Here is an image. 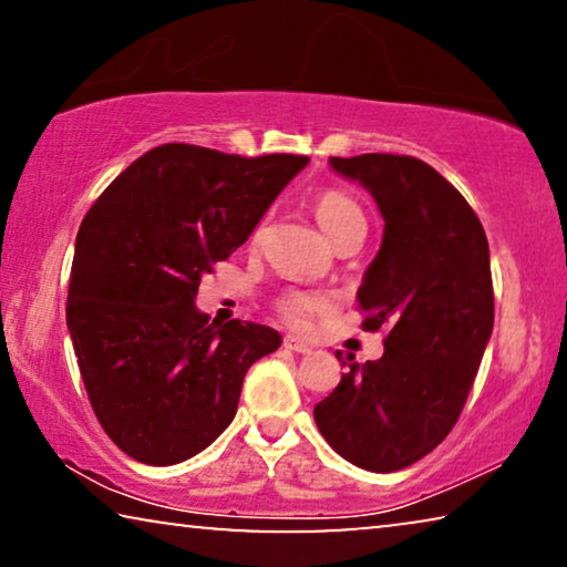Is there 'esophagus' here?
<instances>
[{
  "mask_svg": "<svg viewBox=\"0 0 567 567\" xmlns=\"http://www.w3.org/2000/svg\"><path fill=\"white\" fill-rule=\"evenodd\" d=\"M285 349L292 351V353H310L312 351L308 343H302L300 338H295V336H287L285 338Z\"/></svg>",
  "mask_w": 567,
  "mask_h": 567,
  "instance_id": "34e87169",
  "label": "esophagus"
}]
</instances>
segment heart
Segmentation results:
<instances>
[{"label": "heart", "mask_w": 567, "mask_h": 567, "mask_svg": "<svg viewBox=\"0 0 567 567\" xmlns=\"http://www.w3.org/2000/svg\"><path fill=\"white\" fill-rule=\"evenodd\" d=\"M312 214H316L320 229L326 231L328 239H336L349 226H364V214H361L359 203L341 190H320L312 200ZM275 308L287 326L295 328V331H306L312 318L331 308V302L323 295L290 290L277 298Z\"/></svg>", "instance_id": "b5f03b06"}]
</instances>
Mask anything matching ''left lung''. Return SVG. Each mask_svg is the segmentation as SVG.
<instances>
[{"instance_id": "left-lung-1", "label": "left lung", "mask_w": 567, "mask_h": 567, "mask_svg": "<svg viewBox=\"0 0 567 567\" xmlns=\"http://www.w3.org/2000/svg\"><path fill=\"white\" fill-rule=\"evenodd\" d=\"M331 167L384 218L359 308L361 328L386 336L384 357L351 361L312 417L341 458L392 473L441 445L468 400L494 328L488 241L468 200L417 157L369 152Z\"/></svg>"}]
</instances>
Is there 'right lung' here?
I'll return each mask as SVG.
<instances>
[{
    "label": "right lung",
    "instance_id": "right-lung-1",
    "mask_svg": "<svg viewBox=\"0 0 567 567\" xmlns=\"http://www.w3.org/2000/svg\"><path fill=\"white\" fill-rule=\"evenodd\" d=\"M306 155L241 157L171 142L101 193L75 236L65 320L104 433L147 466L208 447L275 328L210 323L200 277L249 239Z\"/></svg>",
    "mask_w": 567,
    "mask_h": 567
}]
</instances>
